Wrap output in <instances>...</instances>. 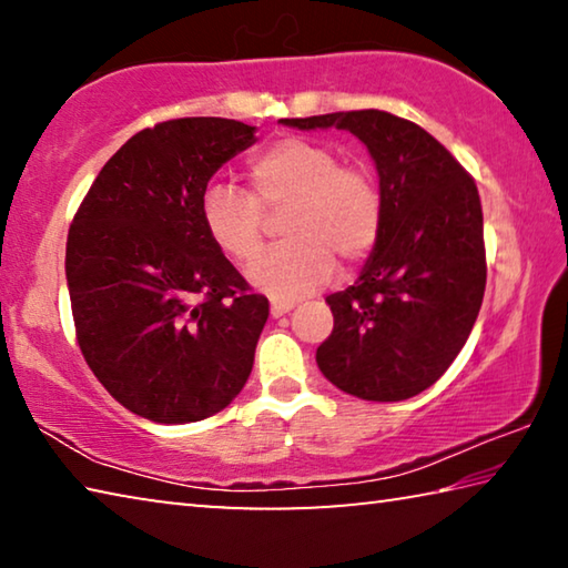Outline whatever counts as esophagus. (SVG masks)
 <instances>
[{"instance_id": "esophagus-1", "label": "esophagus", "mask_w": 568, "mask_h": 568, "mask_svg": "<svg viewBox=\"0 0 568 568\" xmlns=\"http://www.w3.org/2000/svg\"><path fill=\"white\" fill-rule=\"evenodd\" d=\"M293 307H295V303H281V301H275V303L271 305V315H273V318H281V315L291 313Z\"/></svg>"}]
</instances>
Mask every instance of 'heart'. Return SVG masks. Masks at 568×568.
<instances>
[{"mask_svg": "<svg viewBox=\"0 0 568 568\" xmlns=\"http://www.w3.org/2000/svg\"><path fill=\"white\" fill-rule=\"evenodd\" d=\"M247 195L213 185L200 200L207 237L230 261L243 263L263 243V215L283 210L285 243L247 265L255 291L295 301L333 277L335 261L355 267L373 253L383 230V195L365 168L341 165L323 142L285 138L247 162Z\"/></svg>", "mask_w": 568, "mask_h": 568, "instance_id": "heart-1", "label": "heart"}]
</instances>
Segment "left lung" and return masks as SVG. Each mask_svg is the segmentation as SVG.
<instances>
[{
	"label": "left lung",
	"mask_w": 568,
	"mask_h": 568,
	"mask_svg": "<svg viewBox=\"0 0 568 568\" xmlns=\"http://www.w3.org/2000/svg\"><path fill=\"white\" fill-rule=\"evenodd\" d=\"M281 122L353 132L381 180L378 245L358 281L325 297L333 333L315 353L321 373L363 400L418 396L456 361L484 303V213L476 182L434 134L390 112Z\"/></svg>",
	"instance_id": "obj_1"
}]
</instances>
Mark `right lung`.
Listing matches in <instances>:
<instances>
[{"instance_id":"add662e5","label":"right lung","mask_w":568,"mask_h":568,"mask_svg":"<svg viewBox=\"0 0 568 568\" xmlns=\"http://www.w3.org/2000/svg\"><path fill=\"white\" fill-rule=\"evenodd\" d=\"M255 142L223 118L160 122L100 170L67 235V287L84 361L110 396L155 423L230 406L271 313L200 220L215 172Z\"/></svg>"}]
</instances>
